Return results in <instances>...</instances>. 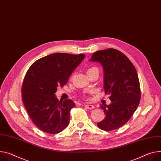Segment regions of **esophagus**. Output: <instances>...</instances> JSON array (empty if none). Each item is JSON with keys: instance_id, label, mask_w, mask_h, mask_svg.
<instances>
[{"instance_id": "esophagus-1", "label": "esophagus", "mask_w": 161, "mask_h": 161, "mask_svg": "<svg viewBox=\"0 0 161 161\" xmlns=\"http://www.w3.org/2000/svg\"><path fill=\"white\" fill-rule=\"evenodd\" d=\"M85 107L86 108L89 109V110H92V109H93V108H95V107H94V105H91V104H86V105H85Z\"/></svg>"}]
</instances>
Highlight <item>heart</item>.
<instances>
[{"mask_svg": "<svg viewBox=\"0 0 161 161\" xmlns=\"http://www.w3.org/2000/svg\"><path fill=\"white\" fill-rule=\"evenodd\" d=\"M96 69H97V68H96V67H91V68H90V69H89L88 70H87V72H89L90 71H92L93 70H96Z\"/></svg>", "mask_w": 161, "mask_h": 161, "instance_id": "b5f03b06", "label": "heart"}]
</instances>
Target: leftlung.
<instances>
[{"instance_id": "left-lung-1", "label": "left lung", "mask_w": 161, "mask_h": 161, "mask_svg": "<svg viewBox=\"0 0 161 161\" xmlns=\"http://www.w3.org/2000/svg\"><path fill=\"white\" fill-rule=\"evenodd\" d=\"M101 64L104 71V89L110 94L111 103L101 105L105 118L97 126L105 131L118 129L131 118L141 99L137 70L128 58L119 51L108 49L95 52L90 59Z\"/></svg>"}]
</instances>
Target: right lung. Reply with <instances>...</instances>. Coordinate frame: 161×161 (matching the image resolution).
Here are the masks:
<instances>
[{"mask_svg":"<svg viewBox=\"0 0 161 161\" xmlns=\"http://www.w3.org/2000/svg\"><path fill=\"white\" fill-rule=\"evenodd\" d=\"M85 55L56 53L35 62L24 77L22 101L33 123L44 132L55 134L69 125L71 99L59 101L55 96L58 86L65 85Z\"/></svg>","mask_w":161,"mask_h":161,"instance_id":"1","label":"right lung"}]
</instances>
